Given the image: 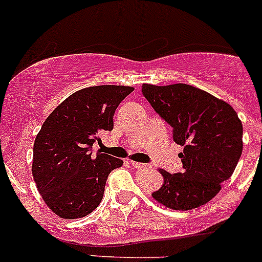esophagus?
Instances as JSON below:
<instances>
[{
	"mask_svg": "<svg viewBox=\"0 0 262 262\" xmlns=\"http://www.w3.org/2000/svg\"><path fill=\"white\" fill-rule=\"evenodd\" d=\"M132 165H133V167L139 168V170H143V168H148V167H149V165H147V163L134 162V161H132Z\"/></svg>",
	"mask_w": 262,
	"mask_h": 262,
	"instance_id": "obj_1",
	"label": "esophagus"
}]
</instances>
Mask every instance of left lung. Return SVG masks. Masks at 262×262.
<instances>
[{"instance_id": "obj_1", "label": "left lung", "mask_w": 262, "mask_h": 262, "mask_svg": "<svg viewBox=\"0 0 262 262\" xmlns=\"http://www.w3.org/2000/svg\"><path fill=\"white\" fill-rule=\"evenodd\" d=\"M142 94L172 128V138L184 152V171L165 170L163 185L152 196L165 207L190 210L212 200L222 182L233 173L242 155L244 128L233 107L207 91L185 83H144Z\"/></svg>"}]
</instances>
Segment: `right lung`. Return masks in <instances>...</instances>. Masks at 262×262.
I'll return each mask as SVG.
<instances>
[{
    "label": "right lung",
    "instance_id": "right-lung-1",
    "mask_svg": "<svg viewBox=\"0 0 262 262\" xmlns=\"http://www.w3.org/2000/svg\"><path fill=\"white\" fill-rule=\"evenodd\" d=\"M133 87L102 84L76 91L50 114L34 142L33 176L49 209L64 219L94 212L104 196L107 176L123 161L92 155L99 134L114 128L116 107Z\"/></svg>",
    "mask_w": 262,
    "mask_h": 262
}]
</instances>
